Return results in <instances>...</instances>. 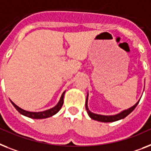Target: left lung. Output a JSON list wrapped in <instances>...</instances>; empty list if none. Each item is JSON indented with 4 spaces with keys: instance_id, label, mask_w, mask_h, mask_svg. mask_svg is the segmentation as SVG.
I'll return each instance as SVG.
<instances>
[{
    "instance_id": "8db88e82",
    "label": "left lung",
    "mask_w": 151,
    "mask_h": 151,
    "mask_svg": "<svg viewBox=\"0 0 151 151\" xmlns=\"http://www.w3.org/2000/svg\"><path fill=\"white\" fill-rule=\"evenodd\" d=\"M87 99H88V96L86 97V109L87 110V113L89 114V116L93 119H95V120H97V121L99 122H104V123H109V122H114V121H117L119 119H123L125 118L127 116H128L129 113H131L133 110L136 108V106H137V104L139 103L140 101H138L137 103H136L134 106L130 107L129 109H126L124 111L121 112L119 114H116V115L114 116H103V115H99V114H95V113H92L88 109V106H87Z\"/></svg>"
}]
</instances>
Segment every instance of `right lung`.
<instances>
[{
	"label": "right lung",
	"instance_id": "1",
	"mask_svg": "<svg viewBox=\"0 0 151 151\" xmlns=\"http://www.w3.org/2000/svg\"><path fill=\"white\" fill-rule=\"evenodd\" d=\"M65 93V91L64 93H62V96L60 98V100L58 103V104L55 106V107L52 108L50 109H48V110H45V111H42V112H28L26 111V110H24V109H21L20 107L17 106V105H15L14 103L11 101V103L13 104V106L15 107V109H17V111L19 112L22 115L25 116H28L29 118H32V119H45V118H48L52 116L55 115V113H58L59 110L62 108V105H63V102H64V95Z\"/></svg>",
	"mask_w": 151,
	"mask_h": 151
}]
</instances>
